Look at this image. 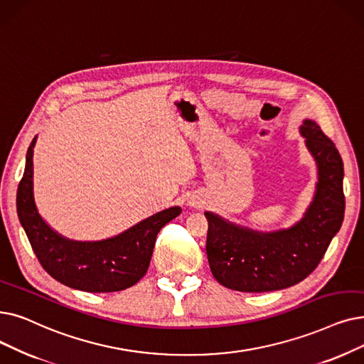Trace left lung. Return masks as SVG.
<instances>
[{"label": "left lung", "instance_id": "left-lung-1", "mask_svg": "<svg viewBox=\"0 0 364 364\" xmlns=\"http://www.w3.org/2000/svg\"><path fill=\"white\" fill-rule=\"evenodd\" d=\"M299 131L317 164L318 180L297 223L289 229L260 232L205 213L208 263L221 286L244 293L291 287L318 266L341 229L345 213L341 154L314 120L305 119Z\"/></svg>", "mask_w": 364, "mask_h": 364}]
</instances>
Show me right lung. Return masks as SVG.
Masks as SVG:
<instances>
[{
  "label": "right lung",
  "instance_id": "obj_1",
  "mask_svg": "<svg viewBox=\"0 0 364 364\" xmlns=\"http://www.w3.org/2000/svg\"><path fill=\"white\" fill-rule=\"evenodd\" d=\"M26 151L23 177L18 187L16 207L21 225L44 271L75 290L112 293L132 287L149 269L156 236L180 207L156 213L124 232L101 241H74L53 230L40 215L34 199V147Z\"/></svg>",
  "mask_w": 364,
  "mask_h": 364
}]
</instances>
